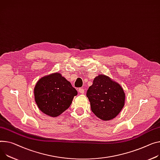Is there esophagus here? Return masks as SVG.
Here are the masks:
<instances>
[{
  "label": "esophagus",
  "instance_id": "esophagus-1",
  "mask_svg": "<svg viewBox=\"0 0 160 160\" xmlns=\"http://www.w3.org/2000/svg\"><path fill=\"white\" fill-rule=\"evenodd\" d=\"M78 92L80 93H84V89H83L82 88H79L78 89Z\"/></svg>",
  "mask_w": 160,
  "mask_h": 160
}]
</instances>
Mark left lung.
<instances>
[{"label": "left lung", "instance_id": "obj_1", "mask_svg": "<svg viewBox=\"0 0 160 160\" xmlns=\"http://www.w3.org/2000/svg\"><path fill=\"white\" fill-rule=\"evenodd\" d=\"M87 97L92 112L102 120L114 118L124 106L125 93L120 85L103 74L94 79Z\"/></svg>", "mask_w": 160, "mask_h": 160}]
</instances>
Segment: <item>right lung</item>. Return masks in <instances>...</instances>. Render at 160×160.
Here are the masks:
<instances>
[{
	"instance_id": "add662e5",
	"label": "right lung",
	"mask_w": 160,
	"mask_h": 160,
	"mask_svg": "<svg viewBox=\"0 0 160 160\" xmlns=\"http://www.w3.org/2000/svg\"><path fill=\"white\" fill-rule=\"evenodd\" d=\"M36 104L41 111L52 117L67 109L77 90L58 72L41 78L34 90Z\"/></svg>"
}]
</instances>
